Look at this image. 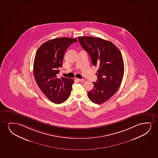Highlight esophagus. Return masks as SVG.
<instances>
[{
  "mask_svg": "<svg viewBox=\"0 0 158 158\" xmlns=\"http://www.w3.org/2000/svg\"><path fill=\"white\" fill-rule=\"evenodd\" d=\"M76 80L78 81L79 82H83V81H84V79H76Z\"/></svg>",
  "mask_w": 158,
  "mask_h": 158,
  "instance_id": "obj_1",
  "label": "esophagus"
}]
</instances>
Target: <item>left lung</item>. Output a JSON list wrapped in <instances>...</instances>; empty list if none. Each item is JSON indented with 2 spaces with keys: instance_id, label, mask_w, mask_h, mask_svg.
Instances as JSON below:
<instances>
[{
  "instance_id": "1",
  "label": "left lung",
  "mask_w": 158,
  "mask_h": 158,
  "mask_svg": "<svg viewBox=\"0 0 158 158\" xmlns=\"http://www.w3.org/2000/svg\"><path fill=\"white\" fill-rule=\"evenodd\" d=\"M82 48L89 53L93 66L99 67L98 80L88 92L91 102L101 104L110 99L121 85L124 64L121 52L110 41L93 37H79Z\"/></svg>"
}]
</instances>
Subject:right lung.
Instances as JSON below:
<instances>
[{"label": "right lung", "mask_w": 158, "mask_h": 158, "mask_svg": "<svg viewBox=\"0 0 158 158\" xmlns=\"http://www.w3.org/2000/svg\"><path fill=\"white\" fill-rule=\"evenodd\" d=\"M77 39L67 37L51 39L37 50L33 63V74L41 92L50 101L61 104L69 98L73 84L72 79L58 78L65 51Z\"/></svg>", "instance_id": "obj_1"}]
</instances>
